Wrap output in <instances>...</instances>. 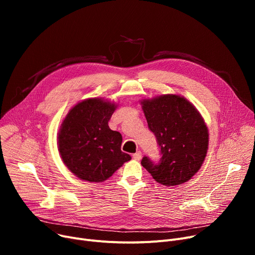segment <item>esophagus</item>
<instances>
[{"label":"esophagus","instance_id":"esophagus-1","mask_svg":"<svg viewBox=\"0 0 255 255\" xmlns=\"http://www.w3.org/2000/svg\"><path fill=\"white\" fill-rule=\"evenodd\" d=\"M133 158H134L135 160H140L141 159V152L140 151H138V152H136L135 154H133Z\"/></svg>","mask_w":255,"mask_h":255}]
</instances>
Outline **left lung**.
<instances>
[{
    "label": "left lung",
    "mask_w": 255,
    "mask_h": 255,
    "mask_svg": "<svg viewBox=\"0 0 255 255\" xmlns=\"http://www.w3.org/2000/svg\"><path fill=\"white\" fill-rule=\"evenodd\" d=\"M140 103L162 155L158 164L143 157L141 165L164 186L189 181L202 167L209 148L204 118L191 102L173 94L143 99Z\"/></svg>",
    "instance_id": "8db88e82"
}]
</instances>
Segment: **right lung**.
Wrapping results in <instances>:
<instances>
[{
	"label": "right lung",
	"mask_w": 255,
	"mask_h": 255,
	"mask_svg": "<svg viewBox=\"0 0 255 255\" xmlns=\"http://www.w3.org/2000/svg\"><path fill=\"white\" fill-rule=\"evenodd\" d=\"M117 106L103 98H89L74 105L61 124L60 156L80 180L103 182L131 159L121 151V133L109 127Z\"/></svg>",
	"instance_id": "obj_1"
}]
</instances>
